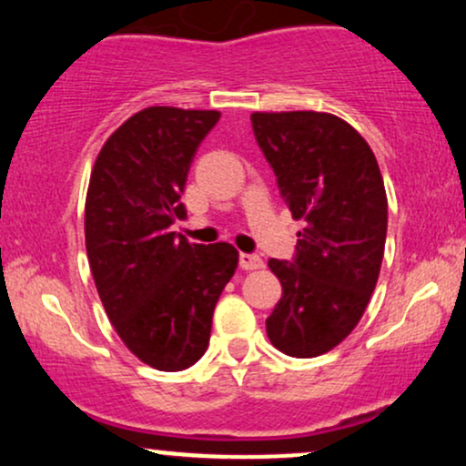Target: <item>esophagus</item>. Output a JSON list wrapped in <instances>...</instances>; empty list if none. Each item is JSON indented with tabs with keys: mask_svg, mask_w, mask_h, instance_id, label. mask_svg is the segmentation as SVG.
<instances>
[{
	"mask_svg": "<svg viewBox=\"0 0 466 466\" xmlns=\"http://www.w3.org/2000/svg\"><path fill=\"white\" fill-rule=\"evenodd\" d=\"M239 268L242 270H259V268H264V259L253 253H239Z\"/></svg>",
	"mask_w": 466,
	"mask_h": 466,
	"instance_id": "34e87169",
	"label": "esophagus"
}]
</instances>
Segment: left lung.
I'll use <instances>...</instances> for the list:
<instances>
[{"instance_id": "obj_1", "label": "left lung", "mask_w": 466, "mask_h": 466, "mask_svg": "<svg viewBox=\"0 0 466 466\" xmlns=\"http://www.w3.org/2000/svg\"><path fill=\"white\" fill-rule=\"evenodd\" d=\"M253 133L299 231L292 261L270 259L283 294L266 320L292 358L331 351L355 329L384 259L388 200L364 137L329 113H253Z\"/></svg>"}]
</instances>
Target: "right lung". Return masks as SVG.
I'll use <instances>...</instances> for the list:
<instances>
[{"label":"right lung","mask_w":466,"mask_h":466,"mask_svg":"<svg viewBox=\"0 0 466 466\" xmlns=\"http://www.w3.org/2000/svg\"><path fill=\"white\" fill-rule=\"evenodd\" d=\"M218 111L150 106L102 146L85 205L86 255L108 320L157 370L189 369L209 347L211 319L238 268L231 244H189L172 231L180 194Z\"/></svg>","instance_id":"add662e5"}]
</instances>
